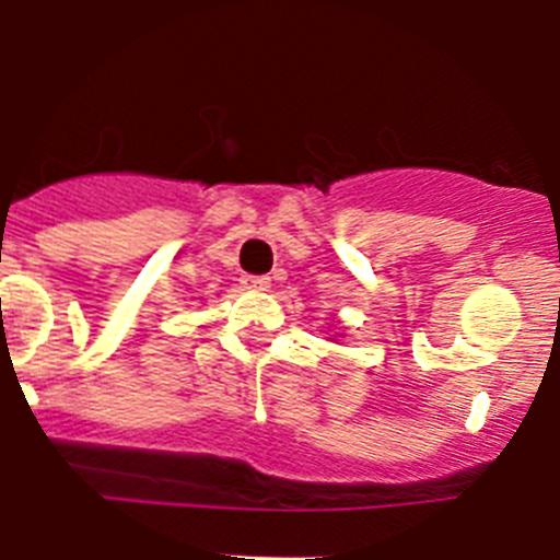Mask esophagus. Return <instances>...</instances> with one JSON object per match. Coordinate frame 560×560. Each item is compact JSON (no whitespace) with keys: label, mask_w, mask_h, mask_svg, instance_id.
Wrapping results in <instances>:
<instances>
[{"label":"esophagus","mask_w":560,"mask_h":560,"mask_svg":"<svg viewBox=\"0 0 560 560\" xmlns=\"http://www.w3.org/2000/svg\"><path fill=\"white\" fill-rule=\"evenodd\" d=\"M241 285L249 291H269L271 289V280L264 275H244L241 277Z\"/></svg>","instance_id":"esophagus-1"}]
</instances>
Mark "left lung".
<instances>
[{
    "instance_id": "obj_1",
    "label": "left lung",
    "mask_w": 560,
    "mask_h": 560,
    "mask_svg": "<svg viewBox=\"0 0 560 560\" xmlns=\"http://www.w3.org/2000/svg\"><path fill=\"white\" fill-rule=\"evenodd\" d=\"M336 336H341V334H336Z\"/></svg>"
}]
</instances>
